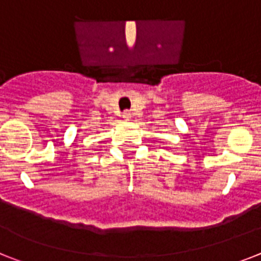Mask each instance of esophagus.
Segmentation results:
<instances>
[{"mask_svg": "<svg viewBox=\"0 0 261 261\" xmlns=\"http://www.w3.org/2000/svg\"><path fill=\"white\" fill-rule=\"evenodd\" d=\"M122 117L124 118V119H130L131 118V113L128 110H126V111H123V114H122Z\"/></svg>", "mask_w": 261, "mask_h": 261, "instance_id": "obj_1", "label": "esophagus"}]
</instances>
